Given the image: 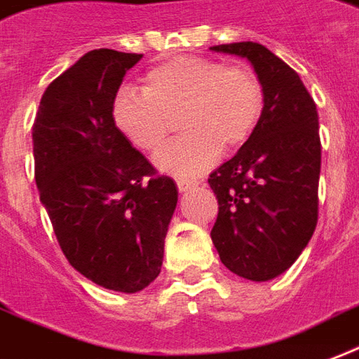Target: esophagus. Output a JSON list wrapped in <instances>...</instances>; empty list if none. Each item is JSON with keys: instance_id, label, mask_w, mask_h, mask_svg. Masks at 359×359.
Masks as SVG:
<instances>
[{"instance_id": "1", "label": "esophagus", "mask_w": 359, "mask_h": 359, "mask_svg": "<svg viewBox=\"0 0 359 359\" xmlns=\"http://www.w3.org/2000/svg\"><path fill=\"white\" fill-rule=\"evenodd\" d=\"M199 182L198 180H177V186H179V191H190L194 190L196 186H198Z\"/></svg>"}]
</instances>
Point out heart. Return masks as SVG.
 <instances>
[{"mask_svg": "<svg viewBox=\"0 0 359 359\" xmlns=\"http://www.w3.org/2000/svg\"><path fill=\"white\" fill-rule=\"evenodd\" d=\"M264 111L262 82L246 65L182 56L143 76V92L124 86L114 95L116 130L133 147L154 152L180 114L184 135L156 154V165L177 177H194L212 165L222 149L245 144Z\"/></svg>", "mask_w": 359, "mask_h": 359, "instance_id": "1", "label": "heart"}]
</instances>
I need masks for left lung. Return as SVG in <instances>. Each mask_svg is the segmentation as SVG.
<instances>
[{
	"label": "left lung",
	"mask_w": 359,
	"mask_h": 359,
	"mask_svg": "<svg viewBox=\"0 0 359 359\" xmlns=\"http://www.w3.org/2000/svg\"><path fill=\"white\" fill-rule=\"evenodd\" d=\"M245 58L264 88L262 118L237 154L215 169L210 237L231 273L265 283L292 267L318 220V113L299 75L264 45L210 46Z\"/></svg>",
	"instance_id": "left-lung-1"
}]
</instances>
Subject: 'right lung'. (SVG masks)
<instances>
[{
	"label": "right lung",
	"instance_id": "add662e5",
	"mask_svg": "<svg viewBox=\"0 0 359 359\" xmlns=\"http://www.w3.org/2000/svg\"><path fill=\"white\" fill-rule=\"evenodd\" d=\"M143 54L100 48L52 81L34 122L35 182L65 258L101 288L135 294L160 275L173 179L114 126L113 101Z\"/></svg>",
	"mask_w": 359,
	"mask_h": 359
}]
</instances>
